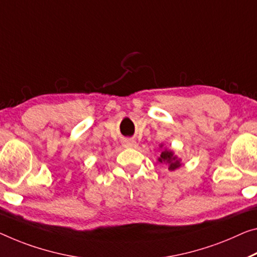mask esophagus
<instances>
[{
  "label": "esophagus",
  "instance_id": "obj_1",
  "mask_svg": "<svg viewBox=\"0 0 257 257\" xmlns=\"http://www.w3.org/2000/svg\"><path fill=\"white\" fill-rule=\"evenodd\" d=\"M123 145L125 146V147H130V148L137 147V142H136V140H132V139H125V140L123 141Z\"/></svg>",
  "mask_w": 257,
  "mask_h": 257
}]
</instances>
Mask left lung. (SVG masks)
<instances>
[{"label": "left lung", "instance_id": "left-lung-1", "mask_svg": "<svg viewBox=\"0 0 257 257\" xmlns=\"http://www.w3.org/2000/svg\"><path fill=\"white\" fill-rule=\"evenodd\" d=\"M159 162L162 164L168 165L169 170H172V171L181 165L179 160L173 155V153L171 151H167V149H164V151L162 152L161 156L159 157Z\"/></svg>", "mask_w": 257, "mask_h": 257}]
</instances>
